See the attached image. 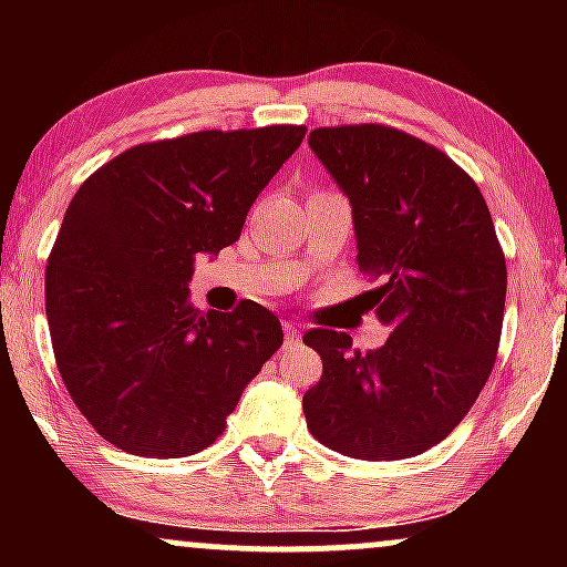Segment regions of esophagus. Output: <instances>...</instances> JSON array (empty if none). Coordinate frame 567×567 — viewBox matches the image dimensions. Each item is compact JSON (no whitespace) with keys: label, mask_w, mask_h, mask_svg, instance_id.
Listing matches in <instances>:
<instances>
[{"label":"esophagus","mask_w":567,"mask_h":567,"mask_svg":"<svg viewBox=\"0 0 567 567\" xmlns=\"http://www.w3.org/2000/svg\"><path fill=\"white\" fill-rule=\"evenodd\" d=\"M301 341V330L296 328V322H285V343L292 347V343Z\"/></svg>","instance_id":"1"}]
</instances>
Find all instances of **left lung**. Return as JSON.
Listing matches in <instances>:
<instances>
[{
	"label": "left lung",
	"instance_id": "left-lung-1",
	"mask_svg": "<svg viewBox=\"0 0 567 567\" xmlns=\"http://www.w3.org/2000/svg\"><path fill=\"white\" fill-rule=\"evenodd\" d=\"M309 146L354 213L357 266L379 279L381 349L315 328L322 379L303 394L306 426L330 451L396 461L442 442L496 365L506 258L483 192L432 143L389 125L311 130Z\"/></svg>",
	"mask_w": 567,
	"mask_h": 567
}]
</instances>
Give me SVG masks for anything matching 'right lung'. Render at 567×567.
Returning <instances> with one entry per match:
<instances>
[{
  "instance_id": "1",
  "label": "right lung",
  "mask_w": 567,
  "mask_h": 567,
  "mask_svg": "<svg viewBox=\"0 0 567 567\" xmlns=\"http://www.w3.org/2000/svg\"><path fill=\"white\" fill-rule=\"evenodd\" d=\"M303 135V125H269L138 143L69 202L44 271L55 365L90 426L120 451L181 458L210 447L282 347L269 309L239 301L202 315L188 279L199 252L237 243Z\"/></svg>"
}]
</instances>
